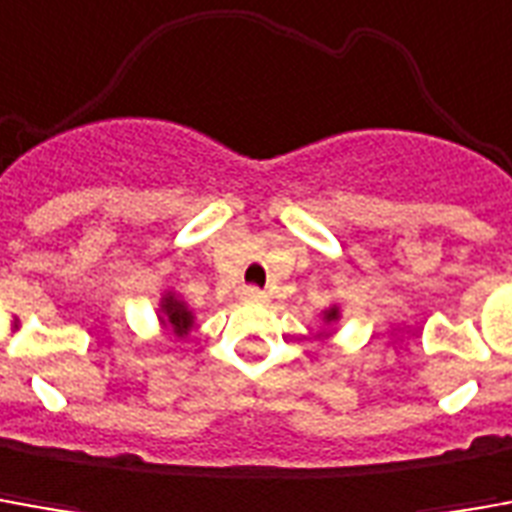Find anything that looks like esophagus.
<instances>
[{
	"mask_svg": "<svg viewBox=\"0 0 512 512\" xmlns=\"http://www.w3.org/2000/svg\"><path fill=\"white\" fill-rule=\"evenodd\" d=\"M241 299H244V302H249V305H263L268 296H266V291H260V288H255V285H246L244 291H241Z\"/></svg>",
	"mask_w": 512,
	"mask_h": 512,
	"instance_id": "1",
	"label": "esophagus"
}]
</instances>
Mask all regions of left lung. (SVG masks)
Masks as SVG:
<instances>
[{
	"instance_id": "left-lung-1",
	"label": "left lung",
	"mask_w": 512,
	"mask_h": 512,
	"mask_svg": "<svg viewBox=\"0 0 512 512\" xmlns=\"http://www.w3.org/2000/svg\"><path fill=\"white\" fill-rule=\"evenodd\" d=\"M327 318H335V310H332V313H327Z\"/></svg>"
}]
</instances>
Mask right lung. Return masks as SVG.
Segmentation results:
<instances>
[{
    "label": "right lung",
    "mask_w": 512,
    "mask_h": 512,
    "mask_svg": "<svg viewBox=\"0 0 512 512\" xmlns=\"http://www.w3.org/2000/svg\"><path fill=\"white\" fill-rule=\"evenodd\" d=\"M163 310H166V316H169V324L174 327V332H185L188 327H191V313L185 310V305L182 302H177L174 296H166V305H163Z\"/></svg>",
    "instance_id": "obj_1"
}]
</instances>
